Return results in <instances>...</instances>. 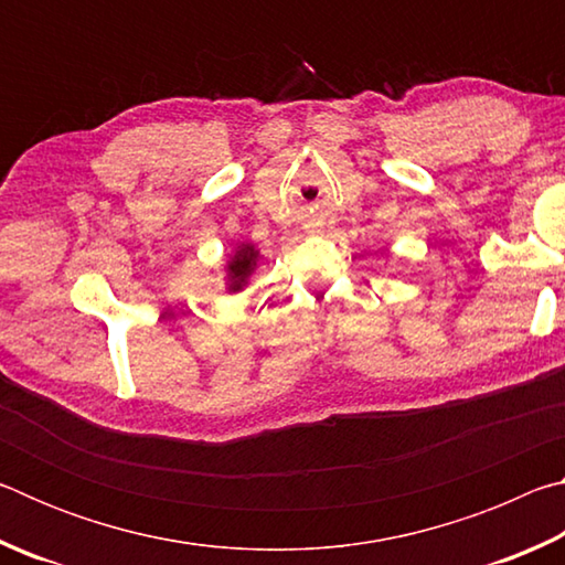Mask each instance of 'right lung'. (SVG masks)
Segmentation results:
<instances>
[{
    "label": "right lung",
    "mask_w": 565,
    "mask_h": 565,
    "mask_svg": "<svg viewBox=\"0 0 565 565\" xmlns=\"http://www.w3.org/2000/svg\"><path fill=\"white\" fill-rule=\"evenodd\" d=\"M262 262V252L254 244H236L234 252L228 254V259L224 264V284L228 294H238L244 291V286L248 279L259 269Z\"/></svg>",
    "instance_id": "right-lung-1"
}]
</instances>
